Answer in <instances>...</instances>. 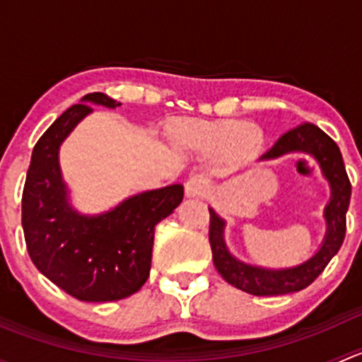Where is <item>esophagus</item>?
<instances>
[{"instance_id": "obj_1", "label": "esophagus", "mask_w": 362, "mask_h": 362, "mask_svg": "<svg viewBox=\"0 0 362 362\" xmlns=\"http://www.w3.org/2000/svg\"><path fill=\"white\" fill-rule=\"evenodd\" d=\"M208 189V180L202 175H194V177H191L187 180V184H185V196L187 198H199V196H203L204 192H206Z\"/></svg>"}]
</instances>
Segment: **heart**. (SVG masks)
Segmentation results:
<instances>
[{
	"mask_svg": "<svg viewBox=\"0 0 362 362\" xmlns=\"http://www.w3.org/2000/svg\"><path fill=\"white\" fill-rule=\"evenodd\" d=\"M175 147L196 154L222 156L231 164H245L257 159L264 151V131L257 124L242 119H218L189 122L171 133Z\"/></svg>",
	"mask_w": 362,
	"mask_h": 362,
	"instance_id": "b5f03b06",
	"label": "heart"
}]
</instances>
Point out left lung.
<instances>
[{
	"instance_id": "8db88e82",
	"label": "left lung",
	"mask_w": 362,
	"mask_h": 362,
	"mask_svg": "<svg viewBox=\"0 0 362 362\" xmlns=\"http://www.w3.org/2000/svg\"><path fill=\"white\" fill-rule=\"evenodd\" d=\"M291 152H305V154L313 156L320 164L322 175L331 185V199L324 208V218L327 224L326 236H324L320 249L308 261L293 266V268L282 269L261 268V266H252L238 261L226 247V222L211 208H208L210 210L208 238H210L215 268L226 282L254 296L289 294L308 287L324 272L327 262L338 254L343 238H345V215L349 210L352 185L346 177L345 164H343L338 145L320 127L313 126V124H301L282 134L276 144L266 154L261 156V160L276 159L280 156L291 154Z\"/></svg>"
}]
</instances>
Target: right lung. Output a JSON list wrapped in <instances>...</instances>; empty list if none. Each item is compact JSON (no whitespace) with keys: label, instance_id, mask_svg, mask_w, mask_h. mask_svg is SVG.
<instances>
[{"label":"right lung","instance_id":"obj_1","mask_svg":"<svg viewBox=\"0 0 362 362\" xmlns=\"http://www.w3.org/2000/svg\"><path fill=\"white\" fill-rule=\"evenodd\" d=\"M90 103L120 107L103 93L87 94L36 141L23 192V229L31 261L59 289L80 301H119L147 282L156 226L182 203L184 185L140 192L100 215L73 210L59 147L93 112Z\"/></svg>","mask_w":362,"mask_h":362}]
</instances>
